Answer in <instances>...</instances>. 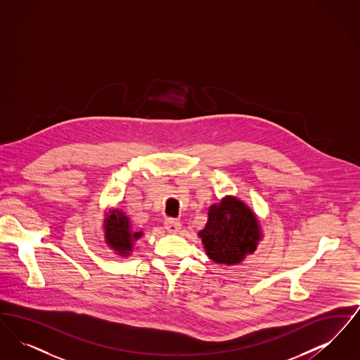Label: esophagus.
<instances>
[{
  "mask_svg": "<svg viewBox=\"0 0 360 360\" xmlns=\"http://www.w3.org/2000/svg\"><path fill=\"white\" fill-rule=\"evenodd\" d=\"M165 228H166L167 232H170V233H176V232L181 229V221L176 220V219H166Z\"/></svg>",
  "mask_w": 360,
  "mask_h": 360,
  "instance_id": "obj_1",
  "label": "esophagus"
}]
</instances>
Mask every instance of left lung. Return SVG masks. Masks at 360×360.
<instances>
[{
    "instance_id": "obj_1",
    "label": "left lung",
    "mask_w": 360,
    "mask_h": 360,
    "mask_svg": "<svg viewBox=\"0 0 360 360\" xmlns=\"http://www.w3.org/2000/svg\"><path fill=\"white\" fill-rule=\"evenodd\" d=\"M206 255L219 264H239L254 254L262 239L255 213L239 198L228 195L209 207L207 223L198 233Z\"/></svg>"
}]
</instances>
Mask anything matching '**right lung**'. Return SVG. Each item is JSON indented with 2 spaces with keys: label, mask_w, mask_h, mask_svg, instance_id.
Here are the masks:
<instances>
[{
  "label": "right lung",
  "mask_w": 360,
  "mask_h": 360,
  "mask_svg": "<svg viewBox=\"0 0 360 360\" xmlns=\"http://www.w3.org/2000/svg\"><path fill=\"white\" fill-rule=\"evenodd\" d=\"M105 241L121 257H129L134 243L143 236V232L132 229L128 216L119 209H110L103 220Z\"/></svg>",
  "instance_id": "obj_1"
}]
</instances>
